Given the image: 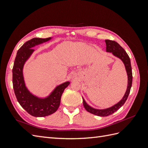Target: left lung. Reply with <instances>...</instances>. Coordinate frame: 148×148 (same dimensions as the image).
I'll use <instances>...</instances> for the list:
<instances>
[{"label":"left lung","mask_w":148,"mask_h":148,"mask_svg":"<svg viewBox=\"0 0 148 148\" xmlns=\"http://www.w3.org/2000/svg\"><path fill=\"white\" fill-rule=\"evenodd\" d=\"M105 41L106 44V51L108 52H112L113 53L114 56L119 58V59L122 60V61L123 62L128 75V86L126 92H125L122 99L119 102H118L117 104H116L114 106L111 107L108 109L102 110L94 109L92 107L89 106L87 103L85 102L84 99L83 98V106L85 109L89 113L96 115L101 116V117H106V116H109L111 114H114L115 112L119 110L120 107L125 104V101H127L128 97L130 92L133 80L131 62L126 51H125L123 48L122 47H121L117 42L109 39L105 40Z\"/></svg>","instance_id":"8db88e82"}]
</instances>
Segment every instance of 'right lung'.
Here are the masks:
<instances>
[{
	"label": "right lung",
	"mask_w": 148,
	"mask_h": 148,
	"mask_svg": "<svg viewBox=\"0 0 148 148\" xmlns=\"http://www.w3.org/2000/svg\"><path fill=\"white\" fill-rule=\"evenodd\" d=\"M51 39L34 38L26 41L18 51L12 69L13 87L17 101L29 114L34 117H46L56 112L60 106L62 93L70 84L69 82H66L59 85L50 95L44 99L33 95L25 86L23 69L25 62L34 52L31 48Z\"/></svg>",
	"instance_id": "add662e5"
}]
</instances>
